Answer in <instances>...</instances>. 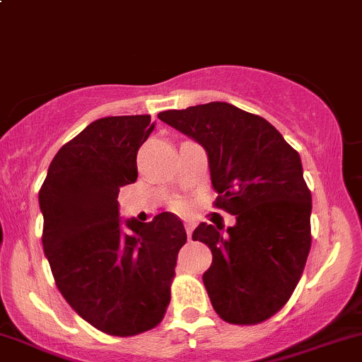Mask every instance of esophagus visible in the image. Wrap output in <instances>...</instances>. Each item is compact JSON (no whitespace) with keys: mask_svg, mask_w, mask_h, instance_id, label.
Here are the masks:
<instances>
[{"mask_svg":"<svg viewBox=\"0 0 362 362\" xmlns=\"http://www.w3.org/2000/svg\"><path fill=\"white\" fill-rule=\"evenodd\" d=\"M185 231H187V236H189V238H191L192 231H194V222L185 221Z\"/></svg>","mask_w":362,"mask_h":362,"instance_id":"34e87169","label":"esophagus"}]
</instances>
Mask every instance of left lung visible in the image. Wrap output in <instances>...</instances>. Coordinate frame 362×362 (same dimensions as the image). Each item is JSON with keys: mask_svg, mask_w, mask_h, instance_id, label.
Masks as SVG:
<instances>
[{"mask_svg": "<svg viewBox=\"0 0 362 362\" xmlns=\"http://www.w3.org/2000/svg\"><path fill=\"white\" fill-rule=\"evenodd\" d=\"M158 117L206 151L215 206L236 215L226 233L206 222L192 233L211 250L203 273L211 306L231 324L269 319L294 293L312 245L301 158L268 120L224 101Z\"/></svg>", "mask_w": 362, "mask_h": 362, "instance_id": "left-lung-1", "label": "left lung"}]
</instances>
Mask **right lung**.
Listing matches in <instances>:
<instances>
[{"mask_svg": "<svg viewBox=\"0 0 362 362\" xmlns=\"http://www.w3.org/2000/svg\"><path fill=\"white\" fill-rule=\"evenodd\" d=\"M151 115L103 117L59 148L40 189L43 252L54 280L83 320L113 337L152 329L170 303L184 224L170 211L120 221V187L138 178Z\"/></svg>", "mask_w": 362, "mask_h": 362, "instance_id": "add662e5", "label": "right lung"}]
</instances>
